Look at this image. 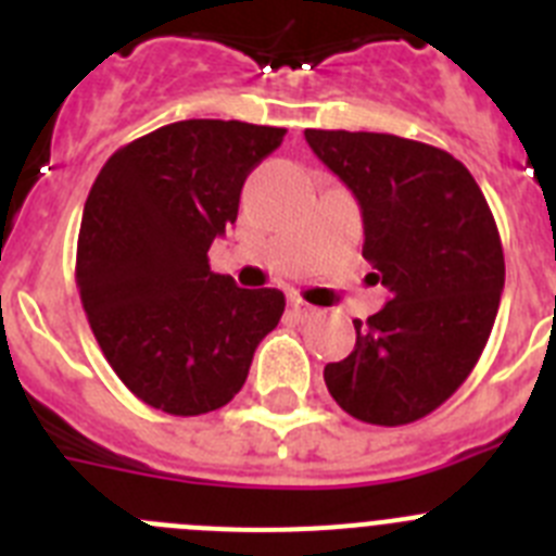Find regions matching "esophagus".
<instances>
[{"mask_svg":"<svg viewBox=\"0 0 556 556\" xmlns=\"http://www.w3.org/2000/svg\"><path fill=\"white\" fill-rule=\"evenodd\" d=\"M289 306H292V314L298 317V320H314V317H320V308L312 306V303L301 301V298H292L289 301Z\"/></svg>","mask_w":556,"mask_h":556,"instance_id":"esophagus-1","label":"esophagus"}]
</instances>
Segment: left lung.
<instances>
[{
	"label": "left lung",
	"mask_w": 556,
	"mask_h": 556,
	"mask_svg": "<svg viewBox=\"0 0 556 556\" xmlns=\"http://www.w3.org/2000/svg\"><path fill=\"white\" fill-rule=\"evenodd\" d=\"M314 155L353 191L362 255L390 301L353 320L351 356L326 365V387L372 426L415 424L445 404L488 345L504 292L493 211L465 164L390 132L306 130Z\"/></svg>",
	"instance_id": "1"
}]
</instances>
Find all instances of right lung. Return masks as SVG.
Here are the masks:
<instances>
[{"label":"right lung","mask_w":556,"mask_h":556,"mask_svg":"<svg viewBox=\"0 0 556 556\" xmlns=\"http://www.w3.org/2000/svg\"><path fill=\"white\" fill-rule=\"evenodd\" d=\"M283 127L186 119L116 150L77 239V289L122 384L166 415H205L242 390L281 320L283 292L211 273L208 248L239 214L250 172Z\"/></svg>","instance_id":"obj_1"}]
</instances>
